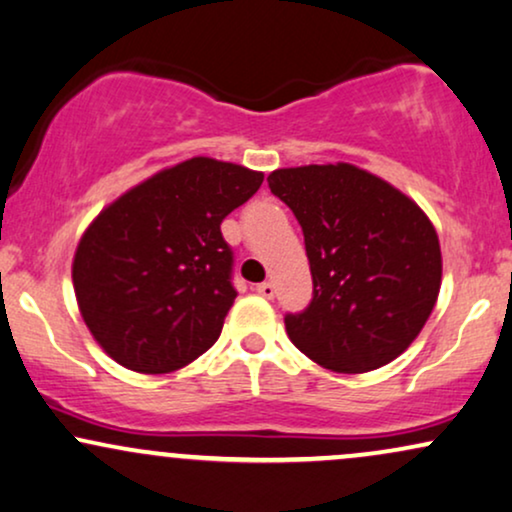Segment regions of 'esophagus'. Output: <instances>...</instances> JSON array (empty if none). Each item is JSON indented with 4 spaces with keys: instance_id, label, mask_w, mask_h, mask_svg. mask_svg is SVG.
Returning <instances> with one entry per match:
<instances>
[{
    "instance_id": "obj_1",
    "label": "esophagus",
    "mask_w": 512,
    "mask_h": 512,
    "mask_svg": "<svg viewBox=\"0 0 512 512\" xmlns=\"http://www.w3.org/2000/svg\"><path fill=\"white\" fill-rule=\"evenodd\" d=\"M257 293H260L262 297H267V300H271V297L276 295V288H274V283H269V281L260 283V286H257Z\"/></svg>"
}]
</instances>
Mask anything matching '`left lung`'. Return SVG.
<instances>
[{
    "label": "left lung",
    "instance_id": "left-lung-1",
    "mask_svg": "<svg viewBox=\"0 0 512 512\" xmlns=\"http://www.w3.org/2000/svg\"><path fill=\"white\" fill-rule=\"evenodd\" d=\"M269 189L302 226L312 302L286 314L293 345L335 373L397 359L423 331L442 286V252L425 212L359 167L276 170Z\"/></svg>",
    "mask_w": 512,
    "mask_h": 512
}]
</instances>
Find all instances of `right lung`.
<instances>
[{
  "label": "right lung",
  "instance_id": "obj_1",
  "mask_svg": "<svg viewBox=\"0 0 512 512\" xmlns=\"http://www.w3.org/2000/svg\"><path fill=\"white\" fill-rule=\"evenodd\" d=\"M264 174L212 158L158 172L108 205L73 262L82 319L129 371L170 373L208 352L236 300L222 222Z\"/></svg>",
  "mask_w": 512,
  "mask_h": 512
}]
</instances>
